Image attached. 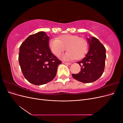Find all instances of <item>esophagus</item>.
<instances>
[{
  "label": "esophagus",
  "instance_id": "obj_1",
  "mask_svg": "<svg viewBox=\"0 0 123 123\" xmlns=\"http://www.w3.org/2000/svg\"><path fill=\"white\" fill-rule=\"evenodd\" d=\"M63 64H66V65H71V63H70V62H62Z\"/></svg>",
  "mask_w": 123,
  "mask_h": 123
}]
</instances>
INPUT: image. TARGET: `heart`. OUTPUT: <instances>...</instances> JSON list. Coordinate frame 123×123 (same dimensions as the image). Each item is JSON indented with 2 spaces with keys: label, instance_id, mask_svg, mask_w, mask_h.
<instances>
[{
  "label": "heart",
  "instance_id": "b5f03b06",
  "mask_svg": "<svg viewBox=\"0 0 123 123\" xmlns=\"http://www.w3.org/2000/svg\"><path fill=\"white\" fill-rule=\"evenodd\" d=\"M49 48L56 56H58L66 49L68 51L62 55V59L72 61L82 58L87 53L88 44L86 40L77 35L67 34L49 40Z\"/></svg>",
  "mask_w": 123,
  "mask_h": 123
}]
</instances>
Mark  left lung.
I'll use <instances>...</instances> for the list:
<instances>
[{"mask_svg":"<svg viewBox=\"0 0 123 123\" xmlns=\"http://www.w3.org/2000/svg\"><path fill=\"white\" fill-rule=\"evenodd\" d=\"M89 50L85 57L77 62L81 67L78 74H72L74 79L84 83L94 82L102 75L105 66L106 49L95 37L87 38Z\"/></svg>","mask_w":123,"mask_h":123,"instance_id":"8db88e82","label":"left lung"}]
</instances>
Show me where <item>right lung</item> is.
<instances>
[{"label":"right lung","instance_id":"1","mask_svg":"<svg viewBox=\"0 0 123 123\" xmlns=\"http://www.w3.org/2000/svg\"><path fill=\"white\" fill-rule=\"evenodd\" d=\"M49 37L46 32L30 35L19 48L18 60L25 79L35 85H42L52 80L62 62L51 52Z\"/></svg>","mask_w":123,"mask_h":123}]
</instances>
